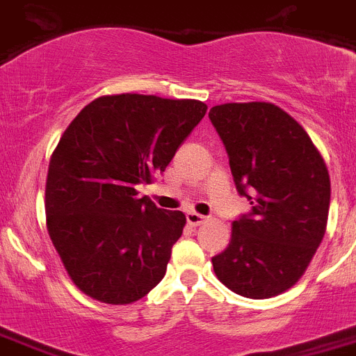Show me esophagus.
<instances>
[{"label": "esophagus", "instance_id": "1", "mask_svg": "<svg viewBox=\"0 0 356 356\" xmlns=\"http://www.w3.org/2000/svg\"><path fill=\"white\" fill-rule=\"evenodd\" d=\"M186 220H188L189 226H200V224L205 222L207 217H205V216H202V213L188 212V213H186Z\"/></svg>", "mask_w": 356, "mask_h": 356}]
</instances>
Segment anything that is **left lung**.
Wrapping results in <instances>:
<instances>
[{
  "label": "left lung",
  "mask_w": 356,
  "mask_h": 356,
  "mask_svg": "<svg viewBox=\"0 0 356 356\" xmlns=\"http://www.w3.org/2000/svg\"><path fill=\"white\" fill-rule=\"evenodd\" d=\"M238 193L252 210L233 222L226 250L212 257L234 294L268 299L305 275L325 234L330 177L306 130L271 102L213 106Z\"/></svg>",
  "instance_id": "obj_1"
}]
</instances>
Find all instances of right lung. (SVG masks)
Listing matches in <instances>:
<instances>
[{
	"label": "right lung",
	"mask_w": 356,
	"mask_h": 356,
	"mask_svg": "<svg viewBox=\"0 0 356 356\" xmlns=\"http://www.w3.org/2000/svg\"><path fill=\"white\" fill-rule=\"evenodd\" d=\"M207 104L104 95L79 111L50 158L47 227L76 287L108 305L143 299L165 277L186 216L158 209L136 186L165 172Z\"/></svg>",
	"instance_id": "add662e5"
}]
</instances>
